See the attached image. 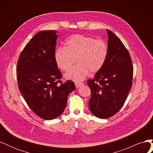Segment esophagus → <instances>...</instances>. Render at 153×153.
Wrapping results in <instances>:
<instances>
[{
	"mask_svg": "<svg viewBox=\"0 0 153 153\" xmlns=\"http://www.w3.org/2000/svg\"><path fill=\"white\" fill-rule=\"evenodd\" d=\"M75 84L76 87H79L80 85H83L84 84H83V83H82V82H76L75 83Z\"/></svg>",
	"mask_w": 153,
	"mask_h": 153,
	"instance_id": "obj_1",
	"label": "esophagus"
}]
</instances>
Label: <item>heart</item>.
<instances>
[{
  "label": "heart",
  "instance_id": "b5f03b06",
  "mask_svg": "<svg viewBox=\"0 0 153 153\" xmlns=\"http://www.w3.org/2000/svg\"><path fill=\"white\" fill-rule=\"evenodd\" d=\"M108 53V45L104 40L74 34L66 39L65 48L60 47L55 50L54 57L57 67L64 71H68L76 59L78 65L65 76L68 79L80 82L85 79L89 71H100L105 65Z\"/></svg>",
  "mask_w": 153,
  "mask_h": 153
}]
</instances>
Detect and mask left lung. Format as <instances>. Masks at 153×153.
<instances>
[{"label": "left lung", "mask_w": 153, "mask_h": 153, "mask_svg": "<svg viewBox=\"0 0 153 153\" xmlns=\"http://www.w3.org/2000/svg\"><path fill=\"white\" fill-rule=\"evenodd\" d=\"M108 53L104 66L88 80L91 96L89 107L100 119L113 116L122 108L132 86L133 68L131 59L122 41L107 30Z\"/></svg>", "instance_id": "1"}]
</instances>
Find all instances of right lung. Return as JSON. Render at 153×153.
<instances>
[{"label": "right lung", "mask_w": 153, "mask_h": 153, "mask_svg": "<svg viewBox=\"0 0 153 153\" xmlns=\"http://www.w3.org/2000/svg\"><path fill=\"white\" fill-rule=\"evenodd\" d=\"M55 34L54 30L37 33L25 45L17 62L18 89L32 112L46 120L64 112L68 94L75 89L73 81H61L62 73L54 57Z\"/></svg>", "instance_id": "add662e5"}]
</instances>
